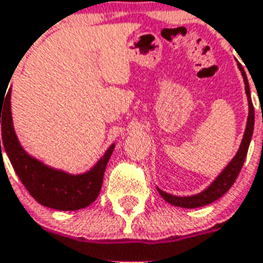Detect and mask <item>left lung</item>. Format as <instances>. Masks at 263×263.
Wrapping results in <instances>:
<instances>
[{"mask_svg":"<svg viewBox=\"0 0 263 263\" xmlns=\"http://www.w3.org/2000/svg\"><path fill=\"white\" fill-rule=\"evenodd\" d=\"M242 78H244V83H246V93L248 97V106H250V114H248V121H247V128L242 142H241V146L237 152V155L233 160L229 163V166L226 167L220 176L217 177L211 186H208L205 191H202L201 194L194 196H174L167 194V192L159 190V194L163 196V199L171 205L180 206V208H186V209H192V208H199V206L209 205L212 202L217 201L220 196H223L226 192L229 191L231 185L234 184V181L237 180V177L240 174L242 164L246 161L247 153H248V147H250L251 138H252V132H254V118H255V112H254V104L251 100V93H250V85H248V79H247L246 71L244 68L241 67V64H238Z\"/></svg>","mask_w":263,"mask_h":263,"instance_id":"obj_1","label":"left lung"}]
</instances>
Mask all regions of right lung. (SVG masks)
Instances as JSON below:
<instances>
[{
  "label": "right lung",
  "instance_id": "right-lung-1",
  "mask_svg": "<svg viewBox=\"0 0 263 263\" xmlns=\"http://www.w3.org/2000/svg\"><path fill=\"white\" fill-rule=\"evenodd\" d=\"M5 93L7 95L4 96L0 95V124L3 135V139H0V153L3 156V145L13 170L16 171L17 177L26 186L29 194L40 205L57 211H78L96 201L102 190L103 176L107 161L114 151V145L108 147V151L92 170L81 176H72L44 166L43 163L29 156L19 145L11 117V89Z\"/></svg>",
  "mask_w": 263,
  "mask_h": 263
}]
</instances>
